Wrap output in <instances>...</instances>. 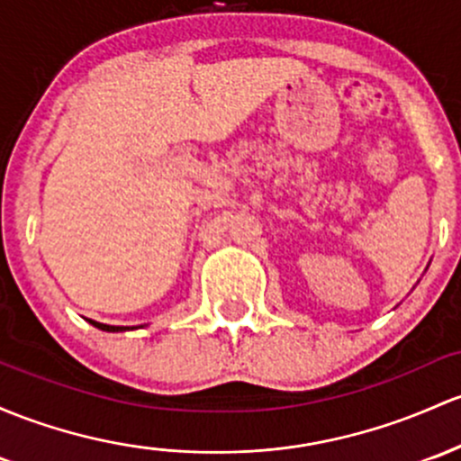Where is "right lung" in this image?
I'll return each instance as SVG.
<instances>
[{"mask_svg": "<svg viewBox=\"0 0 461 461\" xmlns=\"http://www.w3.org/2000/svg\"><path fill=\"white\" fill-rule=\"evenodd\" d=\"M90 323L94 325V328L103 330V331H125V330H133V328H122V325H105V323H98V321H92Z\"/></svg>", "mask_w": 461, "mask_h": 461, "instance_id": "1", "label": "right lung"}]
</instances>
